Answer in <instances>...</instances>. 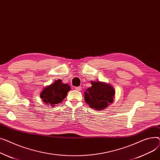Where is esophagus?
<instances>
[{
	"label": "esophagus",
	"mask_w": 160,
	"mask_h": 160,
	"mask_svg": "<svg viewBox=\"0 0 160 160\" xmlns=\"http://www.w3.org/2000/svg\"><path fill=\"white\" fill-rule=\"evenodd\" d=\"M75 88H76V90H78V91H81V87H76Z\"/></svg>",
	"instance_id": "esophagus-1"
}]
</instances>
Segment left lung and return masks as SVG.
<instances>
[{
  "label": "left lung",
  "mask_w": 160,
  "mask_h": 160,
  "mask_svg": "<svg viewBox=\"0 0 160 160\" xmlns=\"http://www.w3.org/2000/svg\"><path fill=\"white\" fill-rule=\"evenodd\" d=\"M92 87L84 92V99L90 107L95 110L105 108L113 102L115 90L110 84L91 81Z\"/></svg>",
  "instance_id": "8db88e82"
}]
</instances>
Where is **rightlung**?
<instances>
[{
	"label": "right lung",
	"mask_w": 160,
	"mask_h": 160,
	"mask_svg": "<svg viewBox=\"0 0 160 160\" xmlns=\"http://www.w3.org/2000/svg\"><path fill=\"white\" fill-rule=\"evenodd\" d=\"M70 89L68 84H63L61 80L58 79L51 85L45 87L40 96L46 104L53 106L61 102Z\"/></svg>",
	"instance_id": "right-lung-1"
}]
</instances>
